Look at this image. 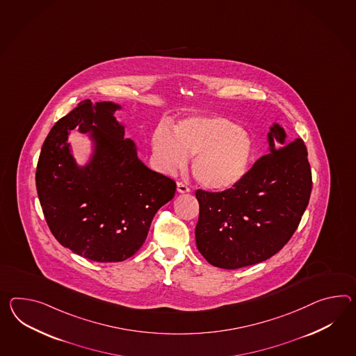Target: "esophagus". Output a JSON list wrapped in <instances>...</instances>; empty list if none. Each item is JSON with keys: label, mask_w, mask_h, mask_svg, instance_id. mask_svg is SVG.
<instances>
[{"label": "esophagus", "mask_w": 356, "mask_h": 356, "mask_svg": "<svg viewBox=\"0 0 356 356\" xmlns=\"http://www.w3.org/2000/svg\"><path fill=\"white\" fill-rule=\"evenodd\" d=\"M177 191H179V193H189L191 188H189L186 184L179 181L177 182Z\"/></svg>", "instance_id": "esophagus-1"}]
</instances>
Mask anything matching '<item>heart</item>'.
<instances>
[{
	"mask_svg": "<svg viewBox=\"0 0 356 356\" xmlns=\"http://www.w3.org/2000/svg\"><path fill=\"white\" fill-rule=\"evenodd\" d=\"M153 150L161 168L172 174L194 156L195 180L212 191H224L248 171L253 143L248 132L220 115H194L175 124L174 135L161 127L153 135Z\"/></svg>",
	"mask_w": 356,
	"mask_h": 356,
	"instance_id": "heart-1",
	"label": "heart"
}]
</instances>
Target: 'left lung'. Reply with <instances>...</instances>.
Returning <instances> with one entry per match:
<instances>
[{
    "label": "left lung",
    "mask_w": 356,
    "mask_h": 356,
    "mask_svg": "<svg viewBox=\"0 0 356 356\" xmlns=\"http://www.w3.org/2000/svg\"><path fill=\"white\" fill-rule=\"evenodd\" d=\"M268 139L269 154L233 188L195 191L197 248L213 266L239 269L268 260L291 239L309 204L312 168L304 141H289L277 123Z\"/></svg>",
    "instance_id": "8db88e82"
}]
</instances>
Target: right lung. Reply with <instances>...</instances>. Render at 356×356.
<instances>
[{
    "label": "right lung",
    "instance_id": "obj_1",
    "mask_svg": "<svg viewBox=\"0 0 356 356\" xmlns=\"http://www.w3.org/2000/svg\"><path fill=\"white\" fill-rule=\"evenodd\" d=\"M112 102H81L49 132L35 170L46 222L56 241L87 260L120 262L139 251L152 220L174 198L176 182L147 168ZM90 132L96 150L79 168L66 143L69 131Z\"/></svg>",
    "mask_w": 356,
    "mask_h": 356
}]
</instances>
